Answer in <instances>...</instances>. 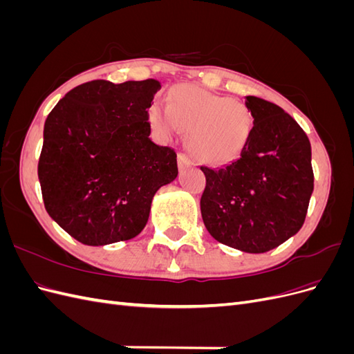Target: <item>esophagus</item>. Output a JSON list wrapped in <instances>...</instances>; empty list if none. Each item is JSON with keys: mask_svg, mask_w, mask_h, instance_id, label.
<instances>
[{"mask_svg": "<svg viewBox=\"0 0 354 354\" xmlns=\"http://www.w3.org/2000/svg\"><path fill=\"white\" fill-rule=\"evenodd\" d=\"M177 162H178V168H180V169H185V168H187L189 165H192V159H190V156L186 155V153H178Z\"/></svg>", "mask_w": 354, "mask_h": 354, "instance_id": "34e87169", "label": "esophagus"}]
</instances>
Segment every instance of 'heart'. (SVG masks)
<instances>
[{"label": "heart", "mask_w": 354, "mask_h": 354, "mask_svg": "<svg viewBox=\"0 0 354 354\" xmlns=\"http://www.w3.org/2000/svg\"><path fill=\"white\" fill-rule=\"evenodd\" d=\"M147 120L160 137L186 131L190 152L207 164H224L239 156L254 127V118L243 103L195 85L174 87L168 106L153 102Z\"/></svg>", "instance_id": "obj_1"}]
</instances>
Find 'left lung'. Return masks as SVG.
Returning <instances> with one entry per match:
<instances>
[{
	"label": "left lung",
	"instance_id": "left-lung-1",
	"mask_svg": "<svg viewBox=\"0 0 354 354\" xmlns=\"http://www.w3.org/2000/svg\"><path fill=\"white\" fill-rule=\"evenodd\" d=\"M254 118L248 145L207 178L201 214L211 236L243 252L270 251L301 229L313 194L307 134L279 106L246 95Z\"/></svg>",
	"mask_w": 354,
	"mask_h": 354
}]
</instances>
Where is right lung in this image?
<instances>
[{"mask_svg": "<svg viewBox=\"0 0 354 354\" xmlns=\"http://www.w3.org/2000/svg\"><path fill=\"white\" fill-rule=\"evenodd\" d=\"M156 80L78 85L48 113L38 178L48 216L84 245L133 239L158 189L177 174L174 149L155 145L147 109Z\"/></svg>", "mask_w": 354, "mask_h": 354, "instance_id": "obj_1", "label": "right lung"}]
</instances>
